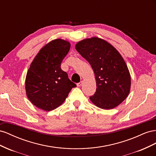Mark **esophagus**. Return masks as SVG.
Segmentation results:
<instances>
[{
    "label": "esophagus",
    "instance_id": "34e87169",
    "mask_svg": "<svg viewBox=\"0 0 156 156\" xmlns=\"http://www.w3.org/2000/svg\"><path fill=\"white\" fill-rule=\"evenodd\" d=\"M82 83H83V82L81 81L80 82H79V83H77V86H78V87H80V86L82 85Z\"/></svg>",
    "mask_w": 156,
    "mask_h": 156
}]
</instances>
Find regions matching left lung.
I'll return each instance as SVG.
<instances>
[{
    "label": "left lung",
    "mask_w": 156,
    "mask_h": 156,
    "mask_svg": "<svg viewBox=\"0 0 156 156\" xmlns=\"http://www.w3.org/2000/svg\"><path fill=\"white\" fill-rule=\"evenodd\" d=\"M76 50L91 66L97 89L90 97L97 107L109 110L125 100L131 89V75L125 61L110 43L98 37L83 39Z\"/></svg>",
    "instance_id": "left-lung-1"
}]
</instances>
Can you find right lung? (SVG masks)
<instances>
[{"mask_svg":"<svg viewBox=\"0 0 156 156\" xmlns=\"http://www.w3.org/2000/svg\"><path fill=\"white\" fill-rule=\"evenodd\" d=\"M70 44L55 39L46 44L34 57L25 78L26 94L37 108L50 111L63 103L73 87L68 74L61 64L67 55Z\"/></svg>","mask_w":156,"mask_h":156,"instance_id":"right-lung-1","label":"right lung"}]
</instances>
